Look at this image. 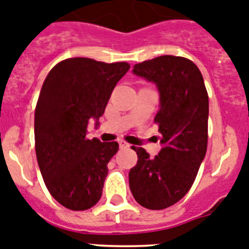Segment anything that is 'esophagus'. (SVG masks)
Returning a JSON list of instances; mask_svg holds the SVG:
<instances>
[{
	"label": "esophagus",
	"instance_id": "obj_1",
	"mask_svg": "<svg viewBox=\"0 0 249 249\" xmlns=\"http://www.w3.org/2000/svg\"><path fill=\"white\" fill-rule=\"evenodd\" d=\"M119 146H120V147H129L130 145L127 144L126 141H124V140H119Z\"/></svg>",
	"mask_w": 249,
	"mask_h": 249
}]
</instances>
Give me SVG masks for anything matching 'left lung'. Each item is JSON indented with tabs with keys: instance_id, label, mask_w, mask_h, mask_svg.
Returning a JSON list of instances; mask_svg holds the SVG:
<instances>
[{
	"instance_id": "1",
	"label": "left lung",
	"mask_w": 249,
	"mask_h": 249,
	"mask_svg": "<svg viewBox=\"0 0 249 249\" xmlns=\"http://www.w3.org/2000/svg\"><path fill=\"white\" fill-rule=\"evenodd\" d=\"M133 73L158 88L155 116L161 150L155 158L133 146L138 163L129 172L130 191L139 205L163 210L191 189L207 150L208 95L202 74L190 59L161 55L135 64Z\"/></svg>"
}]
</instances>
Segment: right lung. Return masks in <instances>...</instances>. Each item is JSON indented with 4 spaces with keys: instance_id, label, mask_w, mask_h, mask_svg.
<instances>
[{
    "instance_id": "1",
    "label": "right lung",
    "mask_w": 249,
    "mask_h": 249,
    "mask_svg": "<svg viewBox=\"0 0 249 249\" xmlns=\"http://www.w3.org/2000/svg\"><path fill=\"white\" fill-rule=\"evenodd\" d=\"M125 62L69 58L49 71L35 113L36 155L49 194L64 207L97 205L116 154L115 141L87 139L89 120L99 124L111 91L129 71Z\"/></svg>"
}]
</instances>
